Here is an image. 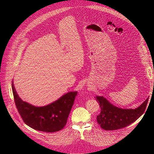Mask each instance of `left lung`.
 Here are the masks:
<instances>
[{
	"label": "left lung",
	"mask_w": 154,
	"mask_h": 154,
	"mask_svg": "<svg viewBox=\"0 0 154 154\" xmlns=\"http://www.w3.org/2000/svg\"><path fill=\"white\" fill-rule=\"evenodd\" d=\"M96 100L101 109L97 121L101 128L106 130L122 128L134 122L143 114L148 102L147 98L139 106L133 109L118 107L103 96H97Z\"/></svg>",
	"instance_id": "8db88e82"
}]
</instances>
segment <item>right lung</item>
<instances>
[{
	"label": "right lung",
	"mask_w": 154,
	"mask_h": 154,
	"mask_svg": "<svg viewBox=\"0 0 154 154\" xmlns=\"http://www.w3.org/2000/svg\"><path fill=\"white\" fill-rule=\"evenodd\" d=\"M12 90L16 108L24 122L35 130L45 132H55L64 127L77 94V91H70L48 105L37 106L20 98L13 82Z\"/></svg>",
	"instance_id": "obj_1"
}]
</instances>
